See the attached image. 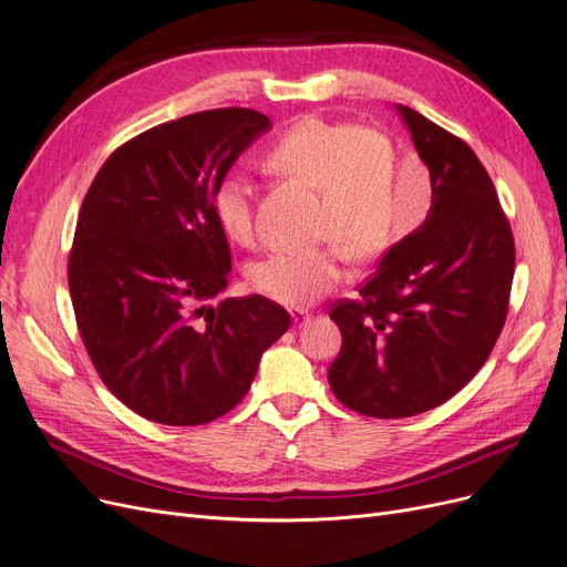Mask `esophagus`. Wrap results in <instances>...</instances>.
Wrapping results in <instances>:
<instances>
[{"label": "esophagus", "mask_w": 567, "mask_h": 567, "mask_svg": "<svg viewBox=\"0 0 567 567\" xmlns=\"http://www.w3.org/2000/svg\"><path fill=\"white\" fill-rule=\"evenodd\" d=\"M290 316H292V323H296V328H302L311 321V313L307 309H290Z\"/></svg>", "instance_id": "1"}]
</instances>
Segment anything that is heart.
I'll return each instance as SVG.
<instances>
[{"label": "heart", "instance_id": "1", "mask_svg": "<svg viewBox=\"0 0 567 567\" xmlns=\"http://www.w3.org/2000/svg\"><path fill=\"white\" fill-rule=\"evenodd\" d=\"M267 165L319 190V230L330 237L316 248H271L254 262L248 277L271 300L288 307L316 302L342 279L344 251L355 260H370L410 230V223L398 218L393 197L398 153L379 130L311 116L271 146ZM212 207L225 235L235 241L251 239L254 202L244 176L220 178Z\"/></svg>", "mask_w": 567, "mask_h": 567}]
</instances>
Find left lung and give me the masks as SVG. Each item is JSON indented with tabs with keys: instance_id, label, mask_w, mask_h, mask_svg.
<instances>
[{
	"instance_id": "obj_1",
	"label": "left lung",
	"mask_w": 567,
	"mask_h": 567,
	"mask_svg": "<svg viewBox=\"0 0 567 567\" xmlns=\"http://www.w3.org/2000/svg\"><path fill=\"white\" fill-rule=\"evenodd\" d=\"M395 111L430 172V212L383 254L360 300L330 311L342 332L330 389L374 419L433 410L482 370L505 326L516 258L480 157L419 111Z\"/></svg>"
}]
</instances>
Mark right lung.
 <instances>
[{
  "label": "right lung",
  "instance_id": "1",
  "mask_svg": "<svg viewBox=\"0 0 567 567\" xmlns=\"http://www.w3.org/2000/svg\"><path fill=\"white\" fill-rule=\"evenodd\" d=\"M269 127L251 109L151 127L109 155L83 199L70 254L79 332L106 389L148 421L228 414L290 326L262 296L214 305L233 269L214 190Z\"/></svg>",
  "mask_w": 567,
  "mask_h": 567
}]
</instances>
